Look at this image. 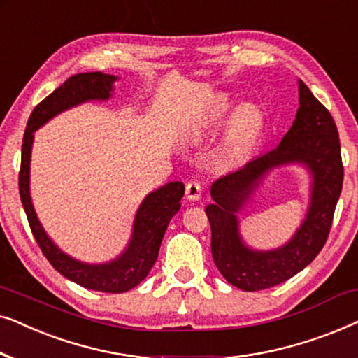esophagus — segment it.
Returning <instances> with one entry per match:
<instances>
[{"instance_id": "esophagus-1", "label": "esophagus", "mask_w": 358, "mask_h": 358, "mask_svg": "<svg viewBox=\"0 0 358 358\" xmlns=\"http://www.w3.org/2000/svg\"><path fill=\"white\" fill-rule=\"evenodd\" d=\"M200 194H202V187H200V184L195 179L185 185V197L189 200H194L195 202V200L200 199Z\"/></svg>"}]
</instances>
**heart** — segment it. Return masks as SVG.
I'll list each match as a JSON object with an SVG mask.
<instances>
[{"instance_id":"1","label":"heart","mask_w":358,"mask_h":358,"mask_svg":"<svg viewBox=\"0 0 358 358\" xmlns=\"http://www.w3.org/2000/svg\"><path fill=\"white\" fill-rule=\"evenodd\" d=\"M229 112V102L227 99H218L205 115V119L199 124V131L212 130L213 127L222 124L224 117ZM259 127V117L256 110L251 107H241L233 114L231 125H229V143L234 151H241L251 143V140L256 135Z\"/></svg>"}]
</instances>
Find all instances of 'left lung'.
<instances>
[{"instance_id": "left-lung-1", "label": "left lung", "mask_w": 358, "mask_h": 358, "mask_svg": "<svg viewBox=\"0 0 358 358\" xmlns=\"http://www.w3.org/2000/svg\"><path fill=\"white\" fill-rule=\"evenodd\" d=\"M300 107L275 150L215 180L213 203L205 207L212 228L215 266L233 287L257 292L288 280L313 262L324 246L342 190L344 168L339 134L329 110L298 80ZM300 164L310 174V203L294 236L273 250H254L238 231L237 213L273 169Z\"/></svg>"}]
</instances>
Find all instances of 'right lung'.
I'll return each instance as SVG.
<instances>
[{"mask_svg": "<svg viewBox=\"0 0 358 358\" xmlns=\"http://www.w3.org/2000/svg\"><path fill=\"white\" fill-rule=\"evenodd\" d=\"M117 80H119L117 76L101 71L80 73L68 78L60 87L47 96L29 117L22 138L21 173H19V194H21L24 212L27 215L32 234L43 256L68 280L90 290L106 293L129 292L148 275L158 259L166 228L180 208V199L184 197L185 190L184 184L174 180L146 195L135 213L130 241L115 259L101 264L83 262L63 252L38 222L31 199V153L34 131L71 107L90 101H109Z\"/></svg>", "mask_w": 358, "mask_h": 358, "instance_id": "obj_1", "label": "right lung"}]
</instances>
